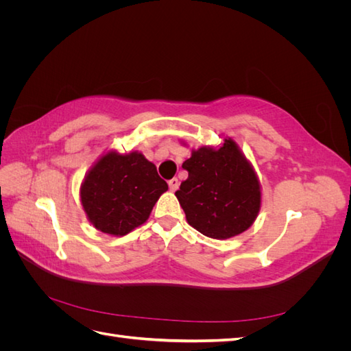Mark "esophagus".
I'll return each instance as SVG.
<instances>
[{
	"label": "esophagus",
	"instance_id": "esophagus-1",
	"mask_svg": "<svg viewBox=\"0 0 351 351\" xmlns=\"http://www.w3.org/2000/svg\"><path fill=\"white\" fill-rule=\"evenodd\" d=\"M178 180L177 178H171V180H169V182H168V186H169V190H171V192H176V190L178 189Z\"/></svg>",
	"mask_w": 351,
	"mask_h": 351
}]
</instances>
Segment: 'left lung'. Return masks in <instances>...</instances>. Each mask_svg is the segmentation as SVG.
I'll use <instances>...</instances> for the list:
<instances>
[{
  "label": "left lung",
  "mask_w": 351,
  "mask_h": 351,
  "mask_svg": "<svg viewBox=\"0 0 351 351\" xmlns=\"http://www.w3.org/2000/svg\"><path fill=\"white\" fill-rule=\"evenodd\" d=\"M183 168L189 177L176 196L190 226L206 237L227 240L253 224L261 210V182L231 137L221 146L192 149Z\"/></svg>",
  "instance_id": "8db88e82"
}]
</instances>
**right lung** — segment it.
Instances as JSON below:
<instances>
[{"instance_id":"add662e5","label":"right lung","mask_w":351,"mask_h":351,"mask_svg":"<svg viewBox=\"0 0 351 351\" xmlns=\"http://www.w3.org/2000/svg\"><path fill=\"white\" fill-rule=\"evenodd\" d=\"M168 184L142 152H105L80 186V202L90 224L110 236H125L145 224Z\"/></svg>"}]
</instances>
